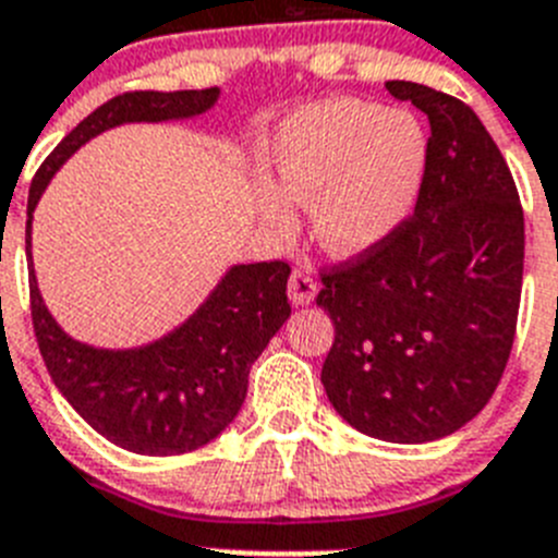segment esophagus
I'll use <instances>...</instances> for the list:
<instances>
[{
	"instance_id": "obj_1",
	"label": "esophagus",
	"mask_w": 558,
	"mask_h": 558,
	"mask_svg": "<svg viewBox=\"0 0 558 558\" xmlns=\"http://www.w3.org/2000/svg\"><path fill=\"white\" fill-rule=\"evenodd\" d=\"M318 293V282L313 279V274L304 268H293L290 270L288 279V295L293 304H310Z\"/></svg>"
}]
</instances>
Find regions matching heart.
Masks as SVG:
<instances>
[{
    "instance_id": "b5f03b06",
    "label": "heart",
    "mask_w": 558,
    "mask_h": 558,
    "mask_svg": "<svg viewBox=\"0 0 558 558\" xmlns=\"http://www.w3.org/2000/svg\"><path fill=\"white\" fill-rule=\"evenodd\" d=\"M427 142L411 113L360 100L304 111L276 145L279 192L259 195L263 220L290 231V206L310 209L313 234L335 256L383 243L416 201Z\"/></svg>"
}]
</instances>
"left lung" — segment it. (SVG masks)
<instances>
[{"label":"left lung","instance_id":"left-lung-1","mask_svg":"<svg viewBox=\"0 0 558 558\" xmlns=\"http://www.w3.org/2000/svg\"><path fill=\"white\" fill-rule=\"evenodd\" d=\"M391 97L430 120L416 209L374 248L318 270L335 324L322 383L335 411L393 445L445 438L509 363L525 256L520 192L466 102L422 83Z\"/></svg>","mask_w":558,"mask_h":558}]
</instances>
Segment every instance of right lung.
I'll return each instance as SVG.
<instances>
[{"mask_svg":"<svg viewBox=\"0 0 558 558\" xmlns=\"http://www.w3.org/2000/svg\"><path fill=\"white\" fill-rule=\"evenodd\" d=\"M218 100V88L192 92H122L92 111L49 153L29 184V220L58 167L92 136L122 122L195 117ZM290 265H236L209 302L184 327L145 349L106 352L69 338L38 295L29 263V315L44 366L88 425L122 450L181 456L218 436L243 405L248 372L276 329L288 322Z\"/></svg>","mask_w":558,"mask_h":558,"instance_id":"1","label":"right lung"}]
</instances>
